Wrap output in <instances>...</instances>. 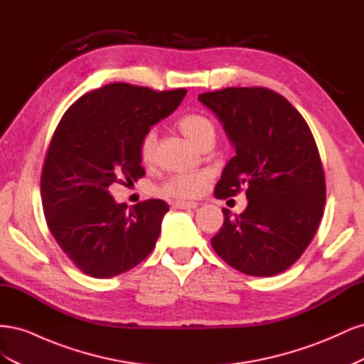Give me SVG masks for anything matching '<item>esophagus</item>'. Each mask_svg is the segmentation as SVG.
<instances>
[{"mask_svg": "<svg viewBox=\"0 0 364 364\" xmlns=\"http://www.w3.org/2000/svg\"><path fill=\"white\" fill-rule=\"evenodd\" d=\"M173 206L178 208V209H194V208L199 206V203H197V202H188V200H176L173 203Z\"/></svg>", "mask_w": 364, "mask_h": 364, "instance_id": "34e87169", "label": "esophagus"}]
</instances>
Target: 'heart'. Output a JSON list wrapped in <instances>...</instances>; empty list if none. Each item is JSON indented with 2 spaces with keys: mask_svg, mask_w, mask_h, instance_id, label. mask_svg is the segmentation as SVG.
Instances as JSON below:
<instances>
[{
  "mask_svg": "<svg viewBox=\"0 0 364 364\" xmlns=\"http://www.w3.org/2000/svg\"><path fill=\"white\" fill-rule=\"evenodd\" d=\"M178 127L182 134L193 141L196 146H202L208 138L215 136L214 123L202 114H186L178 119ZM156 132L150 129L139 142V156L144 164H151L156 158ZM211 181L208 171H182L174 173L159 186L162 196L173 199H196L202 196Z\"/></svg>",
  "mask_w": 364,
  "mask_h": 364,
  "instance_id": "obj_1",
  "label": "heart"
}]
</instances>
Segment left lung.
<instances>
[{"label":"left lung","instance_id":"obj_1","mask_svg":"<svg viewBox=\"0 0 364 364\" xmlns=\"http://www.w3.org/2000/svg\"><path fill=\"white\" fill-rule=\"evenodd\" d=\"M199 100L222 121L235 156L222 173L217 199L246 190L247 206L211 245L230 267L273 277L301 258L323 217L326 185L321 155L304 117L267 87H225Z\"/></svg>","mask_w":364,"mask_h":364}]
</instances>
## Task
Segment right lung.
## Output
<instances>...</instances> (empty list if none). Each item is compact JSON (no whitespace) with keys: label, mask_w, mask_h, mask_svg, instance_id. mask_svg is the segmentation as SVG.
<instances>
[{"label":"right lung","mask_w":364,"mask_h":364,"mask_svg":"<svg viewBox=\"0 0 364 364\" xmlns=\"http://www.w3.org/2000/svg\"><path fill=\"white\" fill-rule=\"evenodd\" d=\"M185 94L111 83L74 102L54 130L41 176L43 214L60 249L90 277H117L155 249L168 205L150 199L127 208L109 188L146 174L141 138Z\"/></svg>","instance_id":"1"}]
</instances>
